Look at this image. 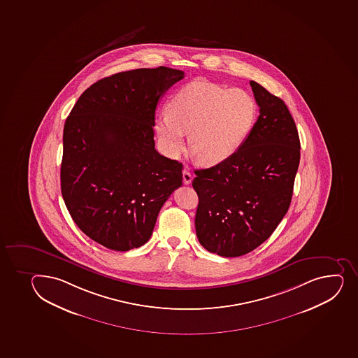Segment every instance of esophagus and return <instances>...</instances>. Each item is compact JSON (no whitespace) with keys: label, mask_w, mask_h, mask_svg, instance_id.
I'll return each instance as SVG.
<instances>
[{"label":"esophagus","mask_w":358,"mask_h":358,"mask_svg":"<svg viewBox=\"0 0 358 358\" xmlns=\"http://www.w3.org/2000/svg\"><path fill=\"white\" fill-rule=\"evenodd\" d=\"M183 173V183H185V185H190L192 181V173L188 171V170H183V173Z\"/></svg>","instance_id":"esophagus-1"}]
</instances>
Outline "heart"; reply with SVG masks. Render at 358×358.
Masks as SVG:
<instances>
[{
	"label": "heart",
	"instance_id": "obj_1",
	"mask_svg": "<svg viewBox=\"0 0 358 358\" xmlns=\"http://www.w3.org/2000/svg\"><path fill=\"white\" fill-rule=\"evenodd\" d=\"M256 114L254 99L242 89L194 81L170 97L166 115L156 118L155 130L171 157L185 150V135L190 134L192 157L203 166H216L240 149Z\"/></svg>",
	"mask_w": 358,
	"mask_h": 358
}]
</instances>
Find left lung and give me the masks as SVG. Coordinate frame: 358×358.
Segmentation results:
<instances>
[{"label":"left lung","instance_id":"left-lung-1","mask_svg":"<svg viewBox=\"0 0 358 358\" xmlns=\"http://www.w3.org/2000/svg\"><path fill=\"white\" fill-rule=\"evenodd\" d=\"M259 116L224 162L195 170L196 235L213 254L237 257L268 240L287 214L299 164V131L280 97L250 81Z\"/></svg>","mask_w":358,"mask_h":358}]
</instances>
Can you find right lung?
I'll use <instances>...</instances> for the list:
<instances>
[{"instance_id":"right-lung-1","label":"right lung","mask_w":358,"mask_h":358,"mask_svg":"<svg viewBox=\"0 0 358 358\" xmlns=\"http://www.w3.org/2000/svg\"><path fill=\"white\" fill-rule=\"evenodd\" d=\"M185 78L166 66L111 75L85 90L63 130L61 192L78 228L116 251L147 243L182 185V163L155 149V111Z\"/></svg>"}]
</instances>
